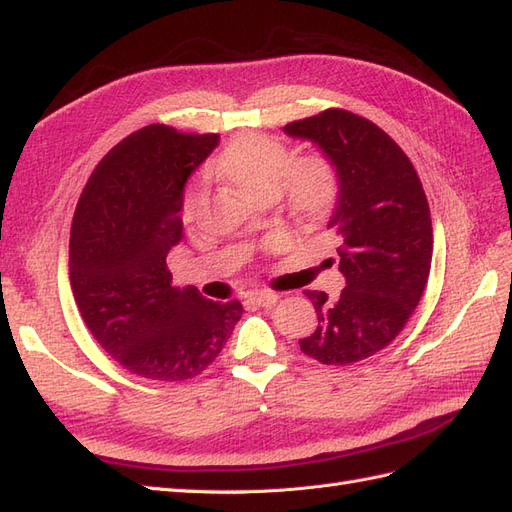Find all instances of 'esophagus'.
<instances>
[{"label": "esophagus", "mask_w": 512, "mask_h": 512, "mask_svg": "<svg viewBox=\"0 0 512 512\" xmlns=\"http://www.w3.org/2000/svg\"><path fill=\"white\" fill-rule=\"evenodd\" d=\"M251 298L255 300V303H257L259 307H272V305L279 303V294H277V292H268V290L255 292Z\"/></svg>", "instance_id": "34e87169"}]
</instances>
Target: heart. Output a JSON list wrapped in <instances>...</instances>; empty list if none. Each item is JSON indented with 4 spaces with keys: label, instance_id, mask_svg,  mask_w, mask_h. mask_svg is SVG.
<instances>
[{
    "label": "heart",
    "instance_id": "obj_1",
    "mask_svg": "<svg viewBox=\"0 0 512 512\" xmlns=\"http://www.w3.org/2000/svg\"><path fill=\"white\" fill-rule=\"evenodd\" d=\"M209 173L253 196H285L292 214L320 222L333 212L339 194L335 168L322 155L292 160V151L277 138L244 134L231 140L209 166ZM205 196V181H196L183 196L181 212L190 218Z\"/></svg>",
    "mask_w": 512,
    "mask_h": 512
}]
</instances>
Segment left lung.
I'll use <instances>...</instances> for the list:
<instances>
[{"label":"left lung","mask_w":512,"mask_h":512,"mask_svg":"<svg viewBox=\"0 0 512 512\" xmlns=\"http://www.w3.org/2000/svg\"><path fill=\"white\" fill-rule=\"evenodd\" d=\"M285 134L316 142L335 166L339 196L329 229L346 287L337 300L305 290L318 326L298 339L307 357L352 365L389 346L424 294L432 259L426 194L391 136L348 110L329 108L285 125Z\"/></svg>","instance_id":"left-lung-1"}]
</instances>
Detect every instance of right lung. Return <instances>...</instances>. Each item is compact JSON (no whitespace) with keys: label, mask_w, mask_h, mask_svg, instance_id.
I'll list each match as a JSON object with an SVG mask.
<instances>
[{"label":"right lung","mask_w":512,"mask_h":512,"mask_svg":"<svg viewBox=\"0 0 512 512\" xmlns=\"http://www.w3.org/2000/svg\"><path fill=\"white\" fill-rule=\"evenodd\" d=\"M218 140L142 127L95 166L75 207L69 277L77 309L97 344L149 381H188L207 370L242 318L240 300L179 290L166 266L181 240L183 186Z\"/></svg>","instance_id":"obj_1"}]
</instances>
